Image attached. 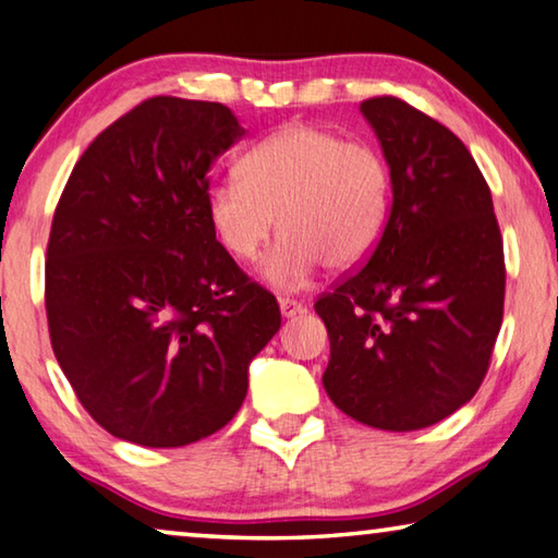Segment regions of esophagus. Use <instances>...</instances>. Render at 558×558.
I'll return each instance as SVG.
<instances>
[{
	"label": "esophagus",
	"mask_w": 558,
	"mask_h": 558,
	"mask_svg": "<svg viewBox=\"0 0 558 558\" xmlns=\"http://www.w3.org/2000/svg\"><path fill=\"white\" fill-rule=\"evenodd\" d=\"M279 308H281V316H284V318H294V316H299V314H304V312H306V306L301 304V301H296V299H289V296L279 299Z\"/></svg>",
	"instance_id": "obj_1"
}]
</instances>
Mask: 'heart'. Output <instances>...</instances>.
<instances>
[{"mask_svg":"<svg viewBox=\"0 0 558 558\" xmlns=\"http://www.w3.org/2000/svg\"><path fill=\"white\" fill-rule=\"evenodd\" d=\"M205 209L236 262L257 259L279 225L284 236L262 274L299 289L322 264L351 271L371 257L388 225L390 168L376 145L289 123L244 153L240 178L209 187Z\"/></svg>","mask_w":558,"mask_h":558,"instance_id":"b5f03b06","label":"heart"}]
</instances>
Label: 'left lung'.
<instances>
[{
  "instance_id": "obj_1",
  "label": "left lung",
  "mask_w": 558,
  "mask_h": 558,
  "mask_svg": "<svg viewBox=\"0 0 558 558\" xmlns=\"http://www.w3.org/2000/svg\"><path fill=\"white\" fill-rule=\"evenodd\" d=\"M361 113L390 168L386 232L316 301L331 359L324 388L363 425L408 433L470 403L505 314V246L487 180L464 143L405 100Z\"/></svg>"
}]
</instances>
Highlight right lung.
I'll use <instances>...</instances> for the list:
<instances>
[{
  "instance_id": "1",
  "label": "right lung",
  "mask_w": 558,
  "mask_h": 558,
  "mask_svg": "<svg viewBox=\"0 0 558 558\" xmlns=\"http://www.w3.org/2000/svg\"><path fill=\"white\" fill-rule=\"evenodd\" d=\"M246 131L222 104L155 96L73 166L47 246L51 349L88 415L121 440L182 447L246 396L279 304L209 227L207 172Z\"/></svg>"
}]
</instances>
